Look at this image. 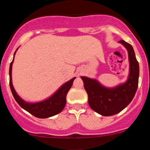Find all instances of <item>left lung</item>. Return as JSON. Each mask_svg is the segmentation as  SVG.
I'll return each instance as SVG.
<instances>
[{"instance_id":"obj_1","label":"left lung","mask_w":150,"mask_h":150,"mask_svg":"<svg viewBox=\"0 0 150 150\" xmlns=\"http://www.w3.org/2000/svg\"><path fill=\"white\" fill-rule=\"evenodd\" d=\"M120 43L127 49L129 59V75L125 83L115 88H108L101 86L96 79L81 77L88 94L90 107L104 116L115 115L125 108L134 98L138 86L139 64L133 47L124 40H120Z\"/></svg>"}]
</instances>
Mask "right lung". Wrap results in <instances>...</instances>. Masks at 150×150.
<instances>
[{
	"instance_id": "obj_1",
	"label": "right lung",
	"mask_w": 150,
	"mask_h": 150,
	"mask_svg": "<svg viewBox=\"0 0 150 150\" xmlns=\"http://www.w3.org/2000/svg\"><path fill=\"white\" fill-rule=\"evenodd\" d=\"M15 54L16 52L14 53V56H15ZM13 61H14V58H13V60L12 61L10 65V71H9V74H10V86L12 94H13V97H14V98L16 100L17 103L19 104V106L22 107L24 110H25L26 111L30 112V114H32L33 116L38 118H40V119L51 117V116H53L59 113L64 109V107H65L66 96H67V94L70 88L72 86L73 82H74L75 77L64 83L52 96L50 97V98L41 102H38V103H28V102L22 100L20 97L17 95L15 89L13 88V83H12L11 74L12 65H13Z\"/></svg>"
}]
</instances>
